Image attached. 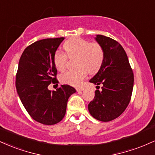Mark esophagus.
Listing matches in <instances>:
<instances>
[{"instance_id":"obj_1","label":"esophagus","mask_w":155,"mask_h":155,"mask_svg":"<svg viewBox=\"0 0 155 155\" xmlns=\"http://www.w3.org/2000/svg\"><path fill=\"white\" fill-rule=\"evenodd\" d=\"M84 87H78V88H76V91L81 92V91H82V90H84Z\"/></svg>"}]
</instances>
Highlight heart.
I'll list each match as a JSON object with an SVG mask.
<instances>
[{
	"label": "heart",
	"instance_id": "obj_1",
	"mask_svg": "<svg viewBox=\"0 0 155 155\" xmlns=\"http://www.w3.org/2000/svg\"><path fill=\"white\" fill-rule=\"evenodd\" d=\"M64 48L67 54L60 49L55 51L53 57L55 67L59 71L65 70L69 57L70 58H76L75 65L77 68L63 73L60 76L62 83L79 86L87 75L88 71L94 74L102 67L105 51L98 42H90L80 37H74L65 42Z\"/></svg>",
	"mask_w": 155,
	"mask_h": 155
}]
</instances>
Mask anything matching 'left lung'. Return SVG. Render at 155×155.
<instances>
[{"label": "left lung", "instance_id": "left-lung-1", "mask_svg": "<svg viewBox=\"0 0 155 155\" xmlns=\"http://www.w3.org/2000/svg\"><path fill=\"white\" fill-rule=\"evenodd\" d=\"M95 39L104 47L105 58L102 67L90 80L97 85V90L88 109L96 120L109 122L120 117L128 106L134 76L127 54L119 42L103 35H97ZM99 85L101 91L97 88Z\"/></svg>", "mask_w": 155, "mask_h": 155}]
</instances>
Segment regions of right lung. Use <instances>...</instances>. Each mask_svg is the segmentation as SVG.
I'll return each mask as SVG.
<instances>
[{
  "label": "right lung",
  "instance_id": "right-lung-1",
  "mask_svg": "<svg viewBox=\"0 0 155 155\" xmlns=\"http://www.w3.org/2000/svg\"><path fill=\"white\" fill-rule=\"evenodd\" d=\"M64 38L42 39L27 47L16 74V88L25 108L33 120L47 125L63 120L68 97L76 92L68 84L56 91L48 90L51 83H58L53 57Z\"/></svg>",
  "mask_w": 155,
  "mask_h": 155
}]
</instances>
